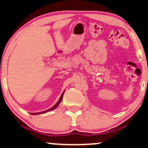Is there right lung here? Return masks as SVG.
Wrapping results in <instances>:
<instances>
[{"mask_svg":"<svg viewBox=\"0 0 148 148\" xmlns=\"http://www.w3.org/2000/svg\"><path fill=\"white\" fill-rule=\"evenodd\" d=\"M64 92H63V93L62 94V95H61V97H60V99H59V101H58L57 102H56V104H55L54 106H53V107H51V109H49V110H46V111H44V112H38V113H31V114H42V113H45V112H49V111H51V110H54V109H56V107H58V106H59V104H60V102H62V99H63V95H64Z\"/></svg>","mask_w":148,"mask_h":148,"instance_id":"add662e5","label":"right lung"}]
</instances>
